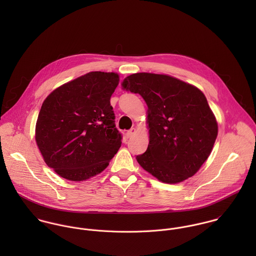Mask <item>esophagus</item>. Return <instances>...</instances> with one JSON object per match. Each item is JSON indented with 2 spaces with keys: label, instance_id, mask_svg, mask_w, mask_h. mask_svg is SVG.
I'll return each mask as SVG.
<instances>
[{
  "label": "esophagus",
  "instance_id": "1",
  "mask_svg": "<svg viewBox=\"0 0 256 256\" xmlns=\"http://www.w3.org/2000/svg\"><path fill=\"white\" fill-rule=\"evenodd\" d=\"M135 133H136V129H135V128H131L130 130L127 131V137H128V138H131Z\"/></svg>",
  "mask_w": 256,
  "mask_h": 256
}]
</instances>
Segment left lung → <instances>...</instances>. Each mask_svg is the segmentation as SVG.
<instances>
[{"instance_id": "obj_1", "label": "left lung", "mask_w": 256, "mask_h": 256, "mask_svg": "<svg viewBox=\"0 0 256 256\" xmlns=\"http://www.w3.org/2000/svg\"><path fill=\"white\" fill-rule=\"evenodd\" d=\"M122 88L139 94L148 106L150 142L139 164L166 183L193 176L210 156L218 124L204 94L168 74L137 73Z\"/></svg>"}]
</instances>
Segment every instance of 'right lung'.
<instances>
[{
  "mask_svg": "<svg viewBox=\"0 0 256 256\" xmlns=\"http://www.w3.org/2000/svg\"><path fill=\"white\" fill-rule=\"evenodd\" d=\"M116 73L90 72L64 84L43 102L36 140L46 164L71 182L104 170L121 146L110 98Z\"/></svg>",
  "mask_w": 256,
  "mask_h": 256,
  "instance_id": "obj_1",
  "label": "right lung"
}]
</instances>
